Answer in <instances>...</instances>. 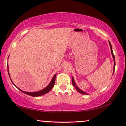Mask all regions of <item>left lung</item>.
<instances>
[{
    "label": "left lung",
    "instance_id": "1",
    "mask_svg": "<svg viewBox=\"0 0 126 126\" xmlns=\"http://www.w3.org/2000/svg\"><path fill=\"white\" fill-rule=\"evenodd\" d=\"M109 45H110V47L111 52V54H112L113 58V59H114V71H113V74H114V67H115V64H116V63H115V58H114V54H113V52L112 48H111V45L110 43V42H109ZM72 83L73 86H74V88H75V89L76 90H77V91H78L80 93V94H86V93L84 92H83L82 91H81V90H80L79 88H78L77 86V85H76V84H75V81H74V78H72Z\"/></svg>",
    "mask_w": 126,
    "mask_h": 126
}]
</instances>
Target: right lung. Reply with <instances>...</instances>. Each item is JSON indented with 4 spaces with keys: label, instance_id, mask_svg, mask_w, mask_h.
Returning a JSON list of instances; mask_svg holds the SVG:
<instances>
[{
    "label": "right lung",
    "instance_id": "add662e5",
    "mask_svg": "<svg viewBox=\"0 0 126 126\" xmlns=\"http://www.w3.org/2000/svg\"><path fill=\"white\" fill-rule=\"evenodd\" d=\"M8 73H9V69H8ZM55 77H56V74L54 76L53 78H52V80H51L50 83H49V84L48 85V86H47L46 88H45L44 89L41 90V91H40L38 92H24V91H21V90L18 89V88L16 86L17 88L18 89L20 90V91L23 92L24 93V94H28V95L34 96V97H35V96H40L43 95V94H47V93L49 92L50 91L51 89H52V88H53L54 84H55Z\"/></svg>",
    "mask_w": 126,
    "mask_h": 126
}]
</instances>
